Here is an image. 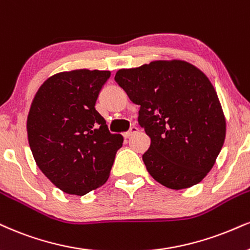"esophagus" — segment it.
<instances>
[{
	"instance_id": "obj_1",
	"label": "esophagus",
	"mask_w": 250,
	"mask_h": 250,
	"mask_svg": "<svg viewBox=\"0 0 250 250\" xmlns=\"http://www.w3.org/2000/svg\"><path fill=\"white\" fill-rule=\"evenodd\" d=\"M137 132H138V127H137V126H132L130 130L126 132V133H124V137H125V138H130V137H132V135H133V134L137 133Z\"/></svg>"
}]
</instances>
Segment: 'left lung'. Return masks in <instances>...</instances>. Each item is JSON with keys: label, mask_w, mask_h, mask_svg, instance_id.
I'll return each mask as SVG.
<instances>
[{"label": "left lung", "mask_w": 250, "mask_h": 250, "mask_svg": "<svg viewBox=\"0 0 250 250\" xmlns=\"http://www.w3.org/2000/svg\"><path fill=\"white\" fill-rule=\"evenodd\" d=\"M115 81L140 106L150 138L143 155L150 176L169 189L199 183L213 167L226 135L219 98L202 70L181 60L119 69Z\"/></svg>", "instance_id": "1"}]
</instances>
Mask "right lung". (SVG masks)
I'll use <instances>...</instances> for the list:
<instances>
[{
	"mask_svg": "<svg viewBox=\"0 0 250 250\" xmlns=\"http://www.w3.org/2000/svg\"><path fill=\"white\" fill-rule=\"evenodd\" d=\"M109 70L78 69L48 78L37 91L27 139L42 174L69 195L83 196L107 181L120 134L110 133L95 109Z\"/></svg>",
	"mask_w": 250,
	"mask_h": 250,
	"instance_id": "obj_1",
	"label": "right lung"
}]
</instances>
